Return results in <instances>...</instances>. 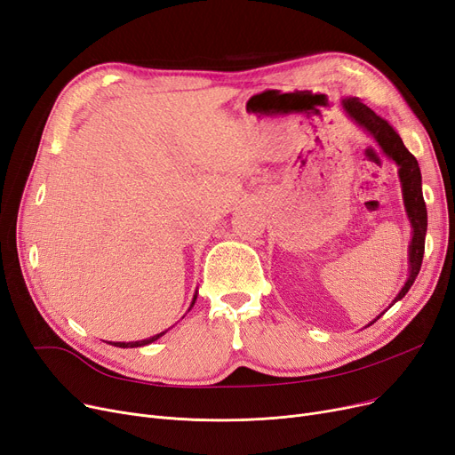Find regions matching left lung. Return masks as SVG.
Instances as JSON below:
<instances>
[{
  "label": "left lung",
  "instance_id": "left-lung-1",
  "mask_svg": "<svg viewBox=\"0 0 455 455\" xmlns=\"http://www.w3.org/2000/svg\"><path fill=\"white\" fill-rule=\"evenodd\" d=\"M344 111L357 123L363 130H366L375 143H378L383 150L385 156H388L390 160L396 164L398 174H400V182H402V193H403V204L405 212L411 221L412 228V238L409 243V276L400 293L396 295V299L392 301V305L400 301L403 295L409 291L412 286L414 279H417L420 273L422 259H424V245H426V230H427V212H426V203L422 196V174L417 157H414L403 145L402 137L396 133L385 118L379 115H375L366 104H363L359 98H344L342 100ZM385 314V312H383ZM379 318V315H378ZM375 322V320H373Z\"/></svg>",
  "mask_w": 455,
  "mask_h": 455
}]
</instances>
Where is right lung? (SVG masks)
Returning a JSON list of instances; mask_svg holds the SVG:
<instances>
[{
    "label": "right lung",
    "instance_id": "right-lung-1",
    "mask_svg": "<svg viewBox=\"0 0 455 455\" xmlns=\"http://www.w3.org/2000/svg\"><path fill=\"white\" fill-rule=\"evenodd\" d=\"M195 301H196V293H195V298H193V303H191V307L195 305ZM167 331H164V332H160V334H154V337H150V339H145V340H137V342H109L111 346H116V347H141V346H147V344H152V342H156L157 339L160 337H164Z\"/></svg>",
    "mask_w": 455,
    "mask_h": 455
}]
</instances>
